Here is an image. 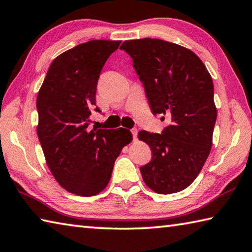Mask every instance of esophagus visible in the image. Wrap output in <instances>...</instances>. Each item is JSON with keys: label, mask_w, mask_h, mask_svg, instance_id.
Here are the masks:
<instances>
[{"label": "esophagus", "mask_w": 252, "mask_h": 252, "mask_svg": "<svg viewBox=\"0 0 252 252\" xmlns=\"http://www.w3.org/2000/svg\"><path fill=\"white\" fill-rule=\"evenodd\" d=\"M132 135H133V140H136V136H138V130L136 129H132Z\"/></svg>", "instance_id": "34e87169"}]
</instances>
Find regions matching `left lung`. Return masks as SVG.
Listing matches in <instances>:
<instances>
[{
    "label": "left lung",
    "instance_id": "1",
    "mask_svg": "<svg viewBox=\"0 0 252 252\" xmlns=\"http://www.w3.org/2000/svg\"><path fill=\"white\" fill-rule=\"evenodd\" d=\"M120 49L133 61L151 111L171 120L162 133L139 132L152 151L140 167L142 177L155 193H177L194 182L212 149L217 118L212 76L195 53L165 40H126Z\"/></svg>",
    "mask_w": 252,
    "mask_h": 252
}]
</instances>
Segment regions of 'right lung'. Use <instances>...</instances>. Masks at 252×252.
Listing matches in <instances>:
<instances>
[{"label": "right lung", "mask_w": 252, "mask_h": 252, "mask_svg": "<svg viewBox=\"0 0 252 252\" xmlns=\"http://www.w3.org/2000/svg\"><path fill=\"white\" fill-rule=\"evenodd\" d=\"M120 40H90L54 59L38 91L37 135L59 185L75 195H97L110 181L114 162L132 141L127 129L90 130L97 84Z\"/></svg>", "instance_id": "right-lung-1"}]
</instances>
